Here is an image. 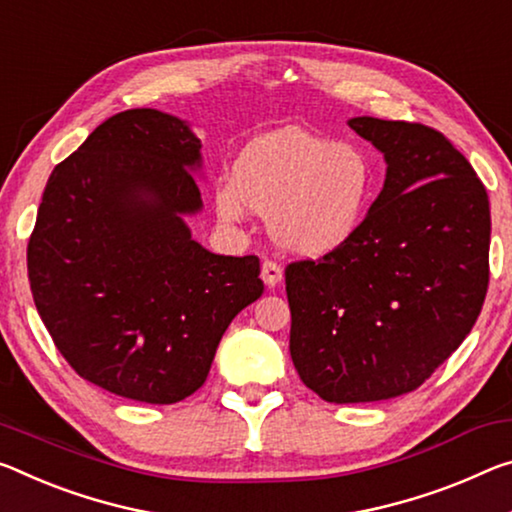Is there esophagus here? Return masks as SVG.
<instances>
[{"instance_id": "1", "label": "esophagus", "mask_w": 512, "mask_h": 512, "mask_svg": "<svg viewBox=\"0 0 512 512\" xmlns=\"http://www.w3.org/2000/svg\"><path fill=\"white\" fill-rule=\"evenodd\" d=\"M282 278H285V273H282V266L271 262V259H266V262L262 264V280L266 282V287L280 285Z\"/></svg>"}]
</instances>
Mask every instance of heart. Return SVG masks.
<instances>
[{"label": "heart", "mask_w": 512, "mask_h": 512, "mask_svg": "<svg viewBox=\"0 0 512 512\" xmlns=\"http://www.w3.org/2000/svg\"><path fill=\"white\" fill-rule=\"evenodd\" d=\"M373 198L376 168L360 145L285 127L241 150L234 175L218 184L216 209L230 223L255 209L269 216L273 239L282 248L319 257L360 232Z\"/></svg>", "instance_id": "1"}]
</instances>
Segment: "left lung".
<instances>
[{
  "mask_svg": "<svg viewBox=\"0 0 512 512\" xmlns=\"http://www.w3.org/2000/svg\"><path fill=\"white\" fill-rule=\"evenodd\" d=\"M385 154L387 177L360 232L285 269L289 353L328 403L408 394L462 344L490 282V200L442 132L353 118Z\"/></svg>",
  "mask_w": 512,
  "mask_h": 512,
  "instance_id": "obj_1",
  "label": "left lung"
}]
</instances>
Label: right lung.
<instances>
[{"label":"right lung","instance_id":"1","mask_svg":"<svg viewBox=\"0 0 512 512\" xmlns=\"http://www.w3.org/2000/svg\"><path fill=\"white\" fill-rule=\"evenodd\" d=\"M193 166L200 139L184 120L116 113L52 170L29 237L31 294L54 346L88 383L132 401L196 392L230 321L264 291L259 257L191 239Z\"/></svg>","mask_w":512,"mask_h":512}]
</instances>
